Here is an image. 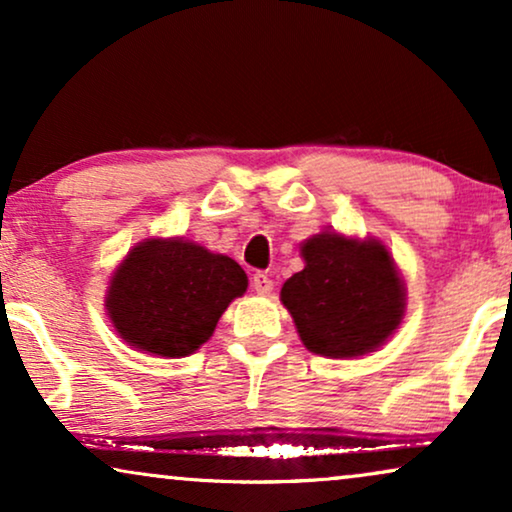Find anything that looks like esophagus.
Returning <instances> with one entry per match:
<instances>
[{
  "mask_svg": "<svg viewBox=\"0 0 512 512\" xmlns=\"http://www.w3.org/2000/svg\"><path fill=\"white\" fill-rule=\"evenodd\" d=\"M251 286H254V291L258 293V296H270L272 286H275V282L265 275V272H256L254 279H251Z\"/></svg>",
  "mask_w": 512,
  "mask_h": 512,
  "instance_id": "34e87169",
  "label": "esophagus"
}]
</instances>
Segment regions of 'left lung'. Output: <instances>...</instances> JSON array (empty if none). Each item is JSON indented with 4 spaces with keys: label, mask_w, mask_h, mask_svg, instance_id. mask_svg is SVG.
Wrapping results in <instances>:
<instances>
[{
    "label": "left lung",
    "mask_w": 512,
    "mask_h": 512,
    "mask_svg": "<svg viewBox=\"0 0 512 512\" xmlns=\"http://www.w3.org/2000/svg\"><path fill=\"white\" fill-rule=\"evenodd\" d=\"M300 256L305 268L279 300L303 345L328 359L377 352L405 317V282L387 244L324 230L300 244Z\"/></svg>",
    "instance_id": "1"
}]
</instances>
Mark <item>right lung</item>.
I'll use <instances>...</instances> for the list:
<instances>
[{
  "label": "right lung",
  "instance_id": "right-lung-1",
  "mask_svg": "<svg viewBox=\"0 0 512 512\" xmlns=\"http://www.w3.org/2000/svg\"><path fill=\"white\" fill-rule=\"evenodd\" d=\"M249 279L233 258L184 237H146L109 279L104 310L125 345L181 359L212 338Z\"/></svg>",
  "mask_w": 512,
  "mask_h": 512
}]
</instances>
